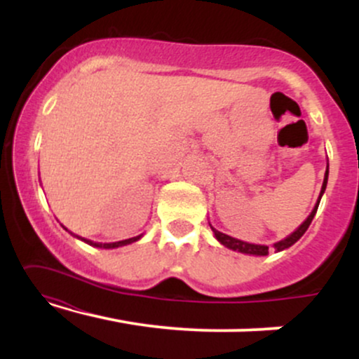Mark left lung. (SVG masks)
<instances>
[{
  "label": "left lung",
  "mask_w": 359,
  "mask_h": 359,
  "mask_svg": "<svg viewBox=\"0 0 359 359\" xmlns=\"http://www.w3.org/2000/svg\"><path fill=\"white\" fill-rule=\"evenodd\" d=\"M327 175H329V165L325 168V175H324V182H323V189H320V194H319V199H317V204L314 205V209H312V212L309 214V217L306 221L302 222V224L299 226L297 229H295L294 233L288 234L285 240L275 243L273 248L277 251H282L288 248V246H292L294 243H297L300 238H302V234L307 231V228L311 226L312 219H314L316 212H317V208H319V203H320V197H323V194L325 191V185H327ZM211 229L214 231V236H216V240L221 243V245H224L226 248L229 250H234V251H240V253H246V255H257V257H265V255H269V246L265 245H253V243H246V241H241V240H236V238H231L228 236V234L217 231V229H214L211 226Z\"/></svg>",
  "instance_id": "left-lung-1"
}]
</instances>
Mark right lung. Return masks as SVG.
I'll return each instance as SVG.
<instances>
[{
	"mask_svg": "<svg viewBox=\"0 0 359 359\" xmlns=\"http://www.w3.org/2000/svg\"><path fill=\"white\" fill-rule=\"evenodd\" d=\"M77 238H79V240H82L84 243H88V245H90V246H96V248L109 250V248H118V246H125V245H130V243L138 241L140 238H142V234H140V236L130 238V240H123V241H116V243H94V241H90V240H84V238H81V236H77Z\"/></svg>",
	"mask_w": 359,
	"mask_h": 359,
	"instance_id": "add662e5",
	"label": "right lung"
}]
</instances>
